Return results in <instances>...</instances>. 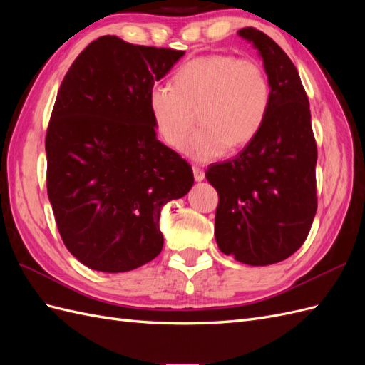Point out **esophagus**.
<instances>
[{
    "instance_id": "esophagus-1",
    "label": "esophagus",
    "mask_w": 365,
    "mask_h": 365,
    "mask_svg": "<svg viewBox=\"0 0 365 365\" xmlns=\"http://www.w3.org/2000/svg\"><path fill=\"white\" fill-rule=\"evenodd\" d=\"M193 176L196 181H202L205 178L204 170L200 168V165H193Z\"/></svg>"
}]
</instances>
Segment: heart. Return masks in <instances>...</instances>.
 <instances>
[{
  "instance_id": "b5f03b06",
  "label": "heart",
  "mask_w": 365,
  "mask_h": 365,
  "mask_svg": "<svg viewBox=\"0 0 365 365\" xmlns=\"http://www.w3.org/2000/svg\"><path fill=\"white\" fill-rule=\"evenodd\" d=\"M271 103V85L262 65L231 54H208L184 63L173 86L155 85L149 93V111L158 135L169 148L185 150L200 161L240 149L259 134Z\"/></svg>"
}]
</instances>
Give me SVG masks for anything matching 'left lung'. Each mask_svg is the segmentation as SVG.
I'll use <instances>...</instances> for the list:
<instances>
[{"instance_id":"8db88e82","label":"left lung","mask_w":365,"mask_h":365,"mask_svg":"<svg viewBox=\"0 0 365 365\" xmlns=\"http://www.w3.org/2000/svg\"><path fill=\"white\" fill-rule=\"evenodd\" d=\"M237 33L260 53L271 103L259 134L233 160L210 165L205 178L219 195V250L237 262L264 267L288 259L312 227L317 143L307 96L288 54L257 29Z\"/></svg>"}]
</instances>
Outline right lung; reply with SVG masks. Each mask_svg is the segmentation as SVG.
I'll return each mask as SVG.
<instances>
[{
    "mask_svg": "<svg viewBox=\"0 0 365 365\" xmlns=\"http://www.w3.org/2000/svg\"><path fill=\"white\" fill-rule=\"evenodd\" d=\"M182 50L101 36L65 74L46 135L47 193L65 247L85 267L126 272L163 250L160 212L193 185L157 140L149 93Z\"/></svg>",
    "mask_w": 365,
    "mask_h": 365,
    "instance_id": "right-lung-1",
    "label": "right lung"
}]
</instances>
